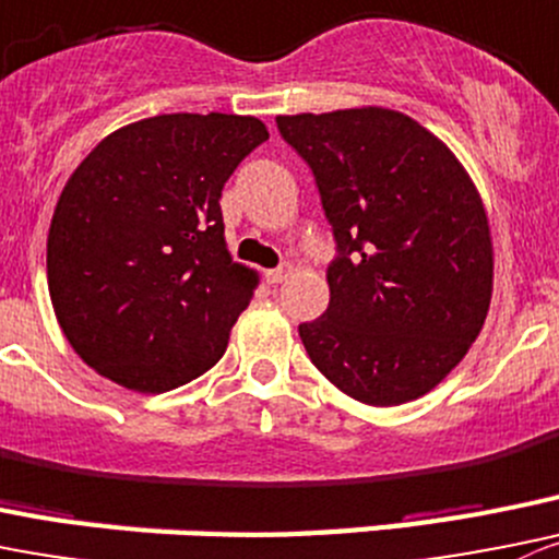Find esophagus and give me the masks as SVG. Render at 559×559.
Listing matches in <instances>:
<instances>
[{
    "label": "esophagus",
    "mask_w": 559,
    "mask_h": 559,
    "mask_svg": "<svg viewBox=\"0 0 559 559\" xmlns=\"http://www.w3.org/2000/svg\"><path fill=\"white\" fill-rule=\"evenodd\" d=\"M264 278H267V284H284L286 278H289V267H275V270H267L264 273Z\"/></svg>",
    "instance_id": "obj_1"
}]
</instances>
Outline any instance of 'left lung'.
I'll return each instance as SVG.
<instances>
[{"instance_id":"1","label":"left lung","mask_w":559,"mask_h":559,"mask_svg":"<svg viewBox=\"0 0 559 559\" xmlns=\"http://www.w3.org/2000/svg\"><path fill=\"white\" fill-rule=\"evenodd\" d=\"M275 124L311 169L335 240L328 311L297 328L308 357L362 404L429 393L489 311L495 262L473 180L437 135L390 108Z\"/></svg>"}]
</instances>
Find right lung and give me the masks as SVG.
Listing matches in <instances>:
<instances>
[{"mask_svg":"<svg viewBox=\"0 0 559 559\" xmlns=\"http://www.w3.org/2000/svg\"><path fill=\"white\" fill-rule=\"evenodd\" d=\"M270 133L257 117L160 114L106 135L48 229V292L86 366L166 393L221 360L257 273L231 262L221 191Z\"/></svg>","mask_w":559,"mask_h":559,"instance_id":"1","label":"right lung"}]
</instances>
